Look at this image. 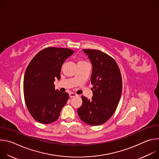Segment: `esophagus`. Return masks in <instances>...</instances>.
<instances>
[{"instance_id": "1", "label": "esophagus", "mask_w": 159, "mask_h": 159, "mask_svg": "<svg viewBox=\"0 0 159 159\" xmlns=\"http://www.w3.org/2000/svg\"><path fill=\"white\" fill-rule=\"evenodd\" d=\"M77 96V95L76 94L73 93H70L69 94L70 98H74V97H75V96Z\"/></svg>"}]
</instances>
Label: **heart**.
Listing matches in <instances>:
<instances>
[{"label":"heart","mask_w":159,"mask_h":159,"mask_svg":"<svg viewBox=\"0 0 159 159\" xmlns=\"http://www.w3.org/2000/svg\"><path fill=\"white\" fill-rule=\"evenodd\" d=\"M88 62L86 61L85 60H83V59H80L79 61H78V65H85V64H87Z\"/></svg>","instance_id":"b5f03b06"}]
</instances>
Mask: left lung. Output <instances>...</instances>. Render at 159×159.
<instances>
[{
  "instance_id": "8db88e82",
  "label": "left lung",
  "mask_w": 159,
  "mask_h": 159,
  "mask_svg": "<svg viewBox=\"0 0 159 159\" xmlns=\"http://www.w3.org/2000/svg\"><path fill=\"white\" fill-rule=\"evenodd\" d=\"M93 64L90 78L93 97L82 96V104L78 108L79 118L92 126L106 123L115 112L122 93V78L118 64L111 57L98 50L84 49Z\"/></svg>"
}]
</instances>
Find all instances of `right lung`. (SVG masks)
Listing matches in <instances>:
<instances>
[{
	"label": "right lung",
	"instance_id": "right-lung-1",
	"mask_svg": "<svg viewBox=\"0 0 159 159\" xmlns=\"http://www.w3.org/2000/svg\"><path fill=\"white\" fill-rule=\"evenodd\" d=\"M74 53L69 48L48 47L38 53L25 72L23 90L25 102L32 117L42 124L58 120L69 95L55 90L61 68L66 58Z\"/></svg>",
	"mask_w": 159,
	"mask_h": 159
}]
</instances>
